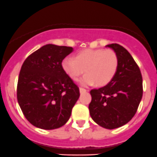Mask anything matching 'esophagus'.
<instances>
[{"label":"esophagus","instance_id":"obj_1","mask_svg":"<svg viewBox=\"0 0 157 157\" xmlns=\"http://www.w3.org/2000/svg\"><path fill=\"white\" fill-rule=\"evenodd\" d=\"M79 90H80V93H84L86 91V90L83 89V88H82V87H80V89Z\"/></svg>","mask_w":157,"mask_h":157}]
</instances>
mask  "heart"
<instances>
[{
	"label": "heart",
	"mask_w": 157,
	"mask_h": 157,
	"mask_svg": "<svg viewBox=\"0 0 157 157\" xmlns=\"http://www.w3.org/2000/svg\"><path fill=\"white\" fill-rule=\"evenodd\" d=\"M118 64V57L112 50L86 49L77 53L74 59H63L62 68L73 80H78L85 71L86 74L80 80L82 85L97 83L98 86H105L115 77Z\"/></svg>",
	"instance_id": "obj_1"
}]
</instances>
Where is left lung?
I'll return each instance as SVG.
<instances>
[{"mask_svg": "<svg viewBox=\"0 0 157 157\" xmlns=\"http://www.w3.org/2000/svg\"><path fill=\"white\" fill-rule=\"evenodd\" d=\"M106 47L117 54L118 69L108 84L91 90L89 109L96 124L113 130L125 125L136 113L143 97V79L139 67L124 47L117 44Z\"/></svg>", "mask_w": 157, "mask_h": 157, "instance_id": "left-lung-1", "label": "left lung"}]
</instances>
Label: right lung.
<instances>
[{"mask_svg": "<svg viewBox=\"0 0 157 157\" xmlns=\"http://www.w3.org/2000/svg\"><path fill=\"white\" fill-rule=\"evenodd\" d=\"M73 51L71 47L47 44L24 60L17 97L26 119L34 127L54 130L70 119L80 90L63 71L62 61Z\"/></svg>", "mask_w": 157, "mask_h": 157, "instance_id": "1", "label": "right lung"}]
</instances>
